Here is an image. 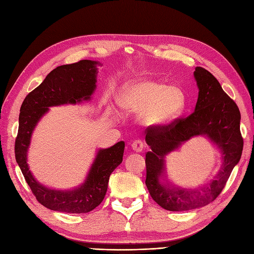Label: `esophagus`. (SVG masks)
<instances>
[{
  "label": "esophagus",
  "mask_w": 254,
  "mask_h": 254,
  "mask_svg": "<svg viewBox=\"0 0 254 254\" xmlns=\"http://www.w3.org/2000/svg\"><path fill=\"white\" fill-rule=\"evenodd\" d=\"M131 147H132V149H133L134 151L141 152V151L143 150V148H144V143H143L141 140H135V141L132 142Z\"/></svg>",
  "instance_id": "obj_1"
}]
</instances>
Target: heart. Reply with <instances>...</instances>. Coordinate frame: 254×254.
Here are the masks:
<instances>
[{"label": "heart", "instance_id": "1", "mask_svg": "<svg viewBox=\"0 0 254 254\" xmlns=\"http://www.w3.org/2000/svg\"><path fill=\"white\" fill-rule=\"evenodd\" d=\"M118 105L127 113H141L143 124L158 128L170 124L183 112L186 95L178 87L142 79L127 82L121 88Z\"/></svg>", "mask_w": 254, "mask_h": 254}]
</instances>
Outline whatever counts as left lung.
Listing matches in <instances>:
<instances>
[{
    "label": "left lung",
    "instance_id": "left-lung-1",
    "mask_svg": "<svg viewBox=\"0 0 254 254\" xmlns=\"http://www.w3.org/2000/svg\"><path fill=\"white\" fill-rule=\"evenodd\" d=\"M199 89L195 111L172 124L147 128L145 141L150 151L146 153V187L151 198L168 211H188L214 201L221 193L234 166L240 162L244 146L241 134V112L233 99L222 90L214 76L201 66L194 72ZM196 135H205L221 149V170L206 186L183 189L170 183L163 185L159 178L165 173L164 158L184 141Z\"/></svg>",
    "mask_w": 254,
    "mask_h": 254
}]
</instances>
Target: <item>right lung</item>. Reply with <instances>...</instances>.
<instances>
[{
  "mask_svg": "<svg viewBox=\"0 0 254 254\" xmlns=\"http://www.w3.org/2000/svg\"><path fill=\"white\" fill-rule=\"evenodd\" d=\"M93 60H80L60 65L49 73L40 86L30 92L22 103L19 130L14 144L16 160L37 200L50 210L65 213H88L104 200L109 177L123 161L125 143L99 149L86 180L74 190H60L44 187L30 173L27 151L32 133L49 107L90 101L96 88L97 65Z\"/></svg>",
  "mask_w": 254,
  "mask_h": 254,
  "instance_id": "obj_1",
  "label": "right lung"
}]
</instances>
